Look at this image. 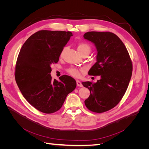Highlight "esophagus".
Returning a JSON list of instances; mask_svg holds the SVG:
<instances>
[{"label": "esophagus", "instance_id": "esophagus-1", "mask_svg": "<svg viewBox=\"0 0 149 149\" xmlns=\"http://www.w3.org/2000/svg\"><path fill=\"white\" fill-rule=\"evenodd\" d=\"M76 84H77V86L79 87H82L83 86V84L81 83V82L79 80H76Z\"/></svg>", "mask_w": 149, "mask_h": 149}]
</instances>
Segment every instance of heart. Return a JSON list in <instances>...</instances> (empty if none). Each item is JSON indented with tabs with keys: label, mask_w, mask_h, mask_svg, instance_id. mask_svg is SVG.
I'll use <instances>...</instances> for the list:
<instances>
[{
	"label": "heart",
	"mask_w": 149,
	"mask_h": 149,
	"mask_svg": "<svg viewBox=\"0 0 149 149\" xmlns=\"http://www.w3.org/2000/svg\"><path fill=\"white\" fill-rule=\"evenodd\" d=\"M66 49V48H63L61 50V52L60 53V56H62L63 54L65 52ZM78 50L79 52L81 55H83L84 53H89L91 52V47H90L89 45L86 42H79L78 44ZM80 71H83V70H79L76 68L74 67H71L69 69L67 70V72L70 75L73 76V77H79L80 76Z\"/></svg>",
	"instance_id": "b5f03b06"
}]
</instances>
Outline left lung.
Instances as JSON below:
<instances>
[{
    "label": "left lung",
    "mask_w": 149,
    "mask_h": 149,
    "mask_svg": "<svg viewBox=\"0 0 149 149\" xmlns=\"http://www.w3.org/2000/svg\"><path fill=\"white\" fill-rule=\"evenodd\" d=\"M84 38L94 43L97 62L88 74L100 76L96 83L83 82L90 95L84 101L89 110L97 113L109 111L119 104L127 89L132 73V63L127 48L113 33L88 31Z\"/></svg>",
    "instance_id": "left-lung-1"
}]
</instances>
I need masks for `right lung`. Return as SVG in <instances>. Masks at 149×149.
<instances>
[{
	"label": "right lung",
	"instance_id": "right-lung-1",
	"mask_svg": "<svg viewBox=\"0 0 149 149\" xmlns=\"http://www.w3.org/2000/svg\"><path fill=\"white\" fill-rule=\"evenodd\" d=\"M71 31L40 30L31 35L18 56L15 78L22 95L35 109L52 114L60 109L68 94L76 88V81L63 75L52 79L51 65L59 60Z\"/></svg>",
	"mask_w": 149,
	"mask_h": 149
}]
</instances>
